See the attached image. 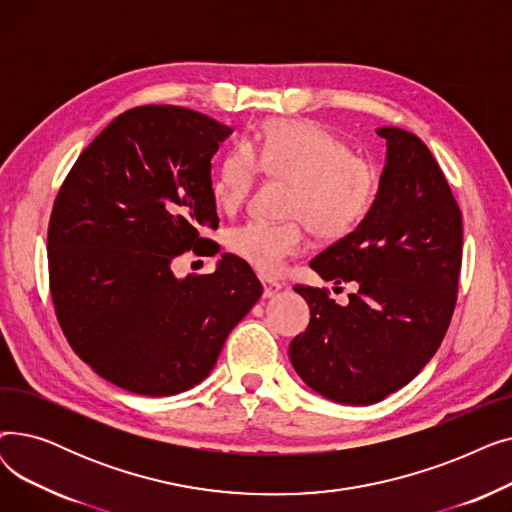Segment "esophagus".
I'll use <instances>...</instances> for the list:
<instances>
[{
    "label": "esophagus",
    "instance_id": "34e87169",
    "mask_svg": "<svg viewBox=\"0 0 512 512\" xmlns=\"http://www.w3.org/2000/svg\"><path fill=\"white\" fill-rule=\"evenodd\" d=\"M261 284H263V297H265V299H272L274 294L282 288V284H280V282L270 280V278H263V280H261Z\"/></svg>",
    "mask_w": 512,
    "mask_h": 512
}]
</instances>
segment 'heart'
I'll list each match as a JSON object with an SVG mask.
<instances>
[{
    "mask_svg": "<svg viewBox=\"0 0 512 512\" xmlns=\"http://www.w3.org/2000/svg\"><path fill=\"white\" fill-rule=\"evenodd\" d=\"M259 168L292 184L284 215L292 220L251 222L228 234V249L263 276L282 272L305 247L307 226L317 238L336 240L369 213L378 172L351 153L334 132L311 120H272L236 145L211 180L215 205L232 213L247 201Z\"/></svg>",
    "mask_w": 512,
    "mask_h": 512,
    "instance_id": "b5f03b06",
    "label": "heart"
}]
</instances>
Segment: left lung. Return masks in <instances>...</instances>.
I'll use <instances>...</instances> for the list:
<instances>
[{
  "mask_svg": "<svg viewBox=\"0 0 512 512\" xmlns=\"http://www.w3.org/2000/svg\"><path fill=\"white\" fill-rule=\"evenodd\" d=\"M378 195L359 226L309 265L326 282H355L348 305L294 286L311 319L290 342L299 378L340 405H373L407 386L448 330L463 259V220L425 143L396 126Z\"/></svg>",
  "mask_w": 512,
  "mask_h": 512,
  "instance_id": "obj_1",
  "label": "left lung"
}]
</instances>
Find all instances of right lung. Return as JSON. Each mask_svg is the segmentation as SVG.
Returning a JSON list of instances; mask_svg holds the SVG:
<instances>
[{
    "label": "right lung",
    "instance_id": "1",
    "mask_svg": "<svg viewBox=\"0 0 512 512\" xmlns=\"http://www.w3.org/2000/svg\"><path fill=\"white\" fill-rule=\"evenodd\" d=\"M232 128L178 105L118 116L80 153L53 203L47 253L56 315L72 351L103 380L143 396L203 382L261 297L251 267L176 278L184 251L215 255L211 157Z\"/></svg>",
    "mask_w": 512,
    "mask_h": 512
}]
</instances>
